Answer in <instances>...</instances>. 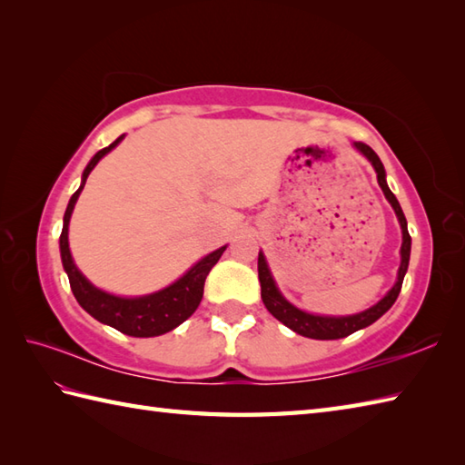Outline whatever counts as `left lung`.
Wrapping results in <instances>:
<instances>
[{"label":"left lung","instance_id":"obj_1","mask_svg":"<svg viewBox=\"0 0 465 465\" xmlns=\"http://www.w3.org/2000/svg\"><path fill=\"white\" fill-rule=\"evenodd\" d=\"M354 147L364 154V157L372 163V167L378 174V184L384 191L388 203L391 204V209H394L400 226H401V262L398 268V281L396 284L391 286V291L381 298L378 304H374L372 308H368V311L360 312V314H350V316H318V314H308L301 308L292 306L291 302L286 301V298L281 294V291L276 288L274 278L271 274V268H268L266 261H264V254L259 252V281H261V296H262V302L266 306V311L271 312L276 320H281L284 326H288L291 330H294L296 334L306 336V338H314V340H336V338H344L350 336L356 330H362L370 324H374L376 320L386 314L391 304L396 302V298L401 291V282H404V276L408 271V262H410V251H411V236L408 232V223H406V216L404 211H401V206L398 203V199L394 197V193L388 189V183H386V171H384V164H381L378 154L370 149L366 143H354Z\"/></svg>","mask_w":465,"mask_h":465}]
</instances>
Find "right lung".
<instances>
[{
    "label": "right lung",
    "mask_w": 465,
    "mask_h": 465,
    "mask_svg": "<svg viewBox=\"0 0 465 465\" xmlns=\"http://www.w3.org/2000/svg\"><path fill=\"white\" fill-rule=\"evenodd\" d=\"M123 137L125 135H121L119 139L113 141L109 147L95 153V157H93L85 167L84 177H81V187L74 193V197L69 199V204H67V211L64 216V231H61V236H59V251H61V262H64V268L69 276L71 291H74V296L77 298V302L85 312H89L93 318L99 320V322L113 326L127 336L151 338V336H161L164 332H169V330L177 328L194 311H197V306L201 304V298H203L206 276H209L211 268L219 262L226 246H221V249H216L214 252L206 254L204 259H201L197 264H194L187 274H183L177 282L163 288L159 292L137 296V298H123V296L103 292L79 272V268L75 266L74 259H71L69 239H67L71 213H74V206L79 199L81 191L85 187V181L89 177V173L93 171V167H95V164L105 157L111 149H115L123 141Z\"/></svg>",
    "instance_id": "1"
}]
</instances>
